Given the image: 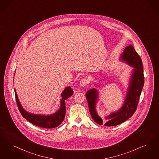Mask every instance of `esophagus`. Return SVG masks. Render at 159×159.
<instances>
[{"label": "esophagus", "instance_id": "esophagus-1", "mask_svg": "<svg viewBox=\"0 0 159 159\" xmlns=\"http://www.w3.org/2000/svg\"><path fill=\"white\" fill-rule=\"evenodd\" d=\"M89 83V81L86 78H84V79H82L80 81V86H82V87H85Z\"/></svg>", "mask_w": 159, "mask_h": 159}]
</instances>
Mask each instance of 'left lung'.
I'll use <instances>...</instances> for the list:
<instances>
[{
	"instance_id": "8db88e82",
	"label": "left lung",
	"mask_w": 159,
	"mask_h": 159,
	"mask_svg": "<svg viewBox=\"0 0 159 159\" xmlns=\"http://www.w3.org/2000/svg\"><path fill=\"white\" fill-rule=\"evenodd\" d=\"M120 60L133 67L129 80L127 94L124 103L119 110L111 112L105 116L108 121L105 126H115L129 119L136 111L141 90L144 86V77L142 60L133 45H129L124 50ZM86 98L89 105L90 114L93 120L99 125L103 124V120L96 111V103L99 99V92L95 88L88 90Z\"/></svg>"
}]
</instances>
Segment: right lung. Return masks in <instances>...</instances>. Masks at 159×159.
I'll return each mask as SVG.
<instances>
[{
    "instance_id": "add662e5",
    "label": "right lung",
    "mask_w": 159,
    "mask_h": 159,
    "mask_svg": "<svg viewBox=\"0 0 159 159\" xmlns=\"http://www.w3.org/2000/svg\"><path fill=\"white\" fill-rule=\"evenodd\" d=\"M15 76V75H14ZM15 93L16 101L21 115L27 121L38 127L45 128H53L58 127L63 121L66 115V103L65 100L67 99L73 94V90L70 86L66 87L61 94L60 108L52 114H34L30 113L25 110L20 103L15 89Z\"/></svg>"
}]
</instances>
